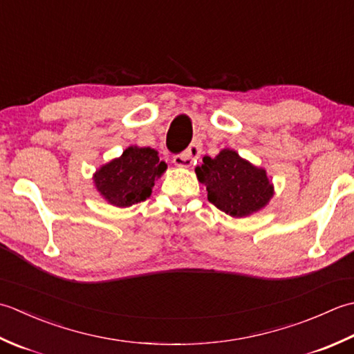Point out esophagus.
Returning a JSON list of instances; mask_svg holds the SVG:
<instances>
[{"label":"esophagus","instance_id":"1","mask_svg":"<svg viewBox=\"0 0 354 354\" xmlns=\"http://www.w3.org/2000/svg\"><path fill=\"white\" fill-rule=\"evenodd\" d=\"M200 153H201L200 143H192V145L186 151H183L182 154H178L172 158V162H174V165L178 168H189L191 165L197 162Z\"/></svg>","mask_w":354,"mask_h":354}]
</instances>
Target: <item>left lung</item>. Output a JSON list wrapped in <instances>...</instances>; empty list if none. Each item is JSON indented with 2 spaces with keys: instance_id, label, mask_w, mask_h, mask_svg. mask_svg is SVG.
Listing matches in <instances>:
<instances>
[{
  "instance_id": "obj_1",
  "label": "left lung",
  "mask_w": 354,
  "mask_h": 354,
  "mask_svg": "<svg viewBox=\"0 0 354 354\" xmlns=\"http://www.w3.org/2000/svg\"><path fill=\"white\" fill-rule=\"evenodd\" d=\"M207 200L230 217L243 218L269 205L275 187L264 168L255 167L235 149L225 148L215 157H203L196 168Z\"/></svg>"
}]
</instances>
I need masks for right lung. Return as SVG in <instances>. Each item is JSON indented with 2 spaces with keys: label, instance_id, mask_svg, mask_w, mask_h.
Wrapping results in <instances>:
<instances>
[{
  "label": "right lung",
  "instance_id": "1",
  "mask_svg": "<svg viewBox=\"0 0 354 354\" xmlns=\"http://www.w3.org/2000/svg\"><path fill=\"white\" fill-rule=\"evenodd\" d=\"M167 171L158 153L149 147H128L93 174L96 191L108 205L129 207L149 198L158 178Z\"/></svg>",
  "mask_w": 354,
  "mask_h": 354
}]
</instances>
